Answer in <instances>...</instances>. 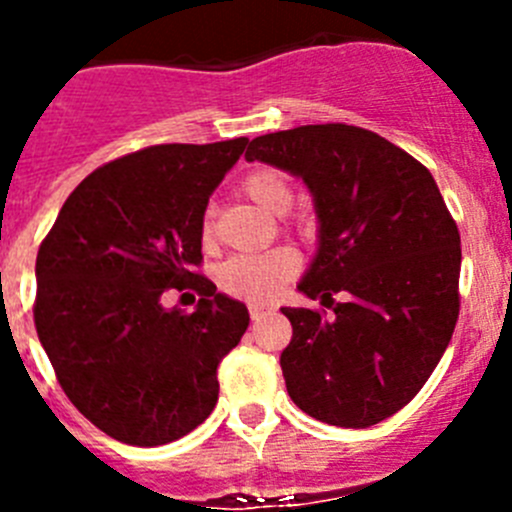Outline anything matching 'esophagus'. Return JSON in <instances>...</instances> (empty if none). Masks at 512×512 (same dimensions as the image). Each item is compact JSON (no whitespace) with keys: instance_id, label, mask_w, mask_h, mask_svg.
I'll return each instance as SVG.
<instances>
[{"instance_id":"obj_1","label":"esophagus","mask_w":512,"mask_h":512,"mask_svg":"<svg viewBox=\"0 0 512 512\" xmlns=\"http://www.w3.org/2000/svg\"><path fill=\"white\" fill-rule=\"evenodd\" d=\"M248 312H251L253 320H259V318H264V315H266V307L259 305V302H251V305H248Z\"/></svg>"}]
</instances>
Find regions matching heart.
<instances>
[{
  "label": "heart",
  "mask_w": 512,
  "mask_h": 512,
  "mask_svg": "<svg viewBox=\"0 0 512 512\" xmlns=\"http://www.w3.org/2000/svg\"><path fill=\"white\" fill-rule=\"evenodd\" d=\"M243 194L253 205L269 215H284L292 207V187L279 171L259 169L243 179ZM205 238L210 235V220H205ZM300 259L292 248H271L264 253H243L233 256L220 269V284L225 292L246 300H269L295 277Z\"/></svg>",
  "instance_id": "1"
}]
</instances>
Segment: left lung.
Segmentation results:
<instances>
[{
	"instance_id": "8db88e82",
	"label": "left lung",
	"mask_w": 512,
	"mask_h": 512,
	"mask_svg": "<svg viewBox=\"0 0 512 512\" xmlns=\"http://www.w3.org/2000/svg\"><path fill=\"white\" fill-rule=\"evenodd\" d=\"M246 158L302 179L318 217L297 289L333 315L282 307L289 397L338 428L377 425L428 382L459 318L461 241L438 184L395 143L341 122L259 135Z\"/></svg>"
}]
</instances>
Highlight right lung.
I'll return each mask as SVG.
<instances>
[{"instance_id": "right-lung-1", "label": "right lung", "mask_w": 512, "mask_h": 512, "mask_svg": "<svg viewBox=\"0 0 512 512\" xmlns=\"http://www.w3.org/2000/svg\"><path fill=\"white\" fill-rule=\"evenodd\" d=\"M248 138L151 146L89 174L35 261V328L63 392L99 431L161 446L217 402V366L248 328V307L194 274L202 225ZM203 295L164 308L166 288Z\"/></svg>"}]
</instances>
